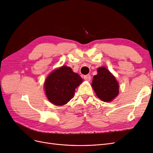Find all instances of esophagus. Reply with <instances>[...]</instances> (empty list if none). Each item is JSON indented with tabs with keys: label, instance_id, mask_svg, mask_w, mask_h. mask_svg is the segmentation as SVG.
<instances>
[{
	"label": "esophagus",
	"instance_id": "esophagus-1",
	"mask_svg": "<svg viewBox=\"0 0 153 153\" xmlns=\"http://www.w3.org/2000/svg\"><path fill=\"white\" fill-rule=\"evenodd\" d=\"M84 79L86 80V81H90L91 80V76L89 75H85L84 76Z\"/></svg>",
	"mask_w": 153,
	"mask_h": 153
}]
</instances>
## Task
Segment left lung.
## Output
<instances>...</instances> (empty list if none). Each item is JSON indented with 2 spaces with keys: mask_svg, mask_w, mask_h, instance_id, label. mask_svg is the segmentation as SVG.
Returning a JSON list of instances; mask_svg holds the SVG:
<instances>
[{
  "mask_svg": "<svg viewBox=\"0 0 153 153\" xmlns=\"http://www.w3.org/2000/svg\"><path fill=\"white\" fill-rule=\"evenodd\" d=\"M97 71L92 79V88L100 100L105 102L112 101L119 94L117 81L105 67L98 68Z\"/></svg>",
  "mask_w": 153,
  "mask_h": 153,
  "instance_id": "left-lung-1",
  "label": "left lung"
}]
</instances>
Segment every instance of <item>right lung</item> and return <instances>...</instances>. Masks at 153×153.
<instances>
[{"label":"right lung","mask_w":153,"mask_h":153,"mask_svg":"<svg viewBox=\"0 0 153 153\" xmlns=\"http://www.w3.org/2000/svg\"><path fill=\"white\" fill-rule=\"evenodd\" d=\"M83 79L72 69L62 66L55 69L46 78L44 84L46 96L50 103L61 106L66 104L73 98L75 89Z\"/></svg>","instance_id":"obj_1"}]
</instances>
